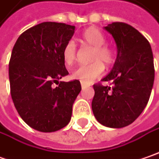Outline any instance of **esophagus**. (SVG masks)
Instances as JSON below:
<instances>
[{
  "instance_id": "1",
  "label": "esophagus",
  "mask_w": 159,
  "mask_h": 159,
  "mask_svg": "<svg viewBox=\"0 0 159 159\" xmlns=\"http://www.w3.org/2000/svg\"><path fill=\"white\" fill-rule=\"evenodd\" d=\"M81 86H82V88L84 89V88H85V87H87L88 85H87L86 84H84V83H83V82H82V83H81Z\"/></svg>"
}]
</instances>
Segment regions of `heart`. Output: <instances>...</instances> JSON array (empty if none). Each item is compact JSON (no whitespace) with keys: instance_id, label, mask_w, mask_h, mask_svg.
<instances>
[{"instance_id":"obj_1","label":"heart","mask_w":159,"mask_h":159,"mask_svg":"<svg viewBox=\"0 0 159 159\" xmlns=\"http://www.w3.org/2000/svg\"><path fill=\"white\" fill-rule=\"evenodd\" d=\"M80 41L83 44L88 45L93 48L92 60L94 61L88 65H81L74 69L72 77L80 80L84 84H90L93 80L100 76L104 71L105 65H110L115 59L114 52L107 45H105L106 37L96 27H89L82 33ZM64 62L67 66H70L75 60L76 47L73 42H68L62 52Z\"/></svg>"}]
</instances>
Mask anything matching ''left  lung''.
<instances>
[{
	"label": "left lung",
	"instance_id": "1",
	"mask_svg": "<svg viewBox=\"0 0 159 159\" xmlns=\"http://www.w3.org/2000/svg\"><path fill=\"white\" fill-rule=\"evenodd\" d=\"M114 38L117 56L110 73L93 85L92 108L101 125L122 128L131 125L145 108L153 87L155 69L148 41L134 27L114 22L104 27Z\"/></svg>",
	"mask_w": 159,
	"mask_h": 159
}]
</instances>
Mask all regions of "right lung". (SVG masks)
I'll return each mask as SVG.
<instances>
[{
	"label": "right lung",
	"mask_w": 159,
	"mask_h": 159,
	"mask_svg": "<svg viewBox=\"0 0 159 159\" xmlns=\"http://www.w3.org/2000/svg\"><path fill=\"white\" fill-rule=\"evenodd\" d=\"M75 26L43 22L17 38L9 64L11 94L20 117L34 130L52 133L65 127L81 92L78 80L53 82L68 75L62 52Z\"/></svg>",
	"instance_id": "obj_1"
}]
</instances>
